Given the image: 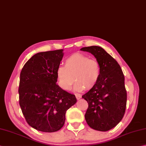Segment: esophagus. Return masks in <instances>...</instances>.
Wrapping results in <instances>:
<instances>
[{"instance_id":"obj_1","label":"esophagus","mask_w":146,"mask_h":146,"mask_svg":"<svg viewBox=\"0 0 146 146\" xmlns=\"http://www.w3.org/2000/svg\"><path fill=\"white\" fill-rule=\"evenodd\" d=\"M75 97H76V98L77 99H80L81 98V97H82V96L80 94H75Z\"/></svg>"}]
</instances>
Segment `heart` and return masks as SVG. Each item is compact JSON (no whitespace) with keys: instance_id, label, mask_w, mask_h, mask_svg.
Here are the masks:
<instances>
[{"instance_id":"1","label":"heart","mask_w":146,"mask_h":146,"mask_svg":"<svg viewBox=\"0 0 146 146\" xmlns=\"http://www.w3.org/2000/svg\"><path fill=\"white\" fill-rule=\"evenodd\" d=\"M101 66L96 59L81 53H75L64 61V66H59L56 76L60 87L70 89L74 79V88L77 91L90 90L96 86L101 76Z\"/></svg>"}]
</instances>
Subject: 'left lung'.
<instances>
[{
    "mask_svg": "<svg viewBox=\"0 0 146 146\" xmlns=\"http://www.w3.org/2000/svg\"><path fill=\"white\" fill-rule=\"evenodd\" d=\"M90 52L101 66V76L94 88L82 96L88 107L85 118L94 130L106 132L116 126L123 117L127 94L120 66L112 56L98 46L82 48Z\"/></svg>",
    "mask_w": 146,
    "mask_h": 146,
    "instance_id": "8db88e82",
    "label": "left lung"
}]
</instances>
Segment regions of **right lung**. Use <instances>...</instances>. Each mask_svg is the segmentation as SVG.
<instances>
[{
    "instance_id": "1",
    "label": "right lung",
    "mask_w": 146,
    "mask_h": 146,
    "mask_svg": "<svg viewBox=\"0 0 146 146\" xmlns=\"http://www.w3.org/2000/svg\"><path fill=\"white\" fill-rule=\"evenodd\" d=\"M62 49L37 53L26 62L20 73L19 102L27 123L45 132L63 127L66 111L76 102L75 95L56 84Z\"/></svg>"
}]
</instances>
